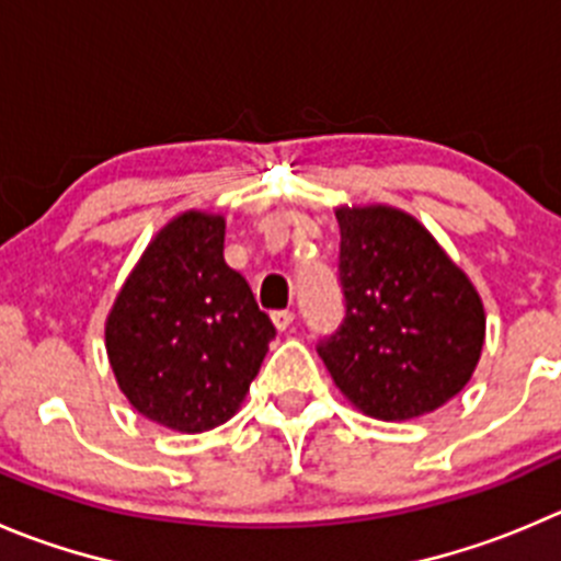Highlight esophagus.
<instances>
[{
  "label": "esophagus",
  "mask_w": 561,
  "mask_h": 561,
  "mask_svg": "<svg viewBox=\"0 0 561 561\" xmlns=\"http://www.w3.org/2000/svg\"><path fill=\"white\" fill-rule=\"evenodd\" d=\"M291 322H295V313L291 311H272V324H275L280 333H284V330H289Z\"/></svg>",
  "instance_id": "esophagus-1"
}]
</instances>
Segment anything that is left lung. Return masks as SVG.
I'll return each instance as SVG.
<instances>
[{
  "label": "left lung",
  "mask_w": 561,
  "mask_h": 561,
  "mask_svg": "<svg viewBox=\"0 0 561 561\" xmlns=\"http://www.w3.org/2000/svg\"><path fill=\"white\" fill-rule=\"evenodd\" d=\"M344 322L317 352L339 391L380 421L432 413L466 388L484 306L430 231L393 206H341Z\"/></svg>",
  "instance_id": "8db88e82"
}]
</instances>
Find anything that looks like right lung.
I'll list each match as a JSON object with an SVG mask.
<instances>
[{
  "label": "right lung",
  "instance_id": "right-lung-1",
  "mask_svg": "<svg viewBox=\"0 0 561 561\" xmlns=\"http://www.w3.org/2000/svg\"><path fill=\"white\" fill-rule=\"evenodd\" d=\"M222 242L220 215L192 209L170 220L106 317L117 388L148 421L190 435L237 413L275 339Z\"/></svg>",
  "mask_w": 561,
  "mask_h": 561
}]
</instances>
